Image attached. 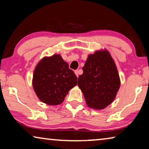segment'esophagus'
<instances>
[{
	"instance_id": "34e87169",
	"label": "esophagus",
	"mask_w": 149,
	"mask_h": 149,
	"mask_svg": "<svg viewBox=\"0 0 149 149\" xmlns=\"http://www.w3.org/2000/svg\"><path fill=\"white\" fill-rule=\"evenodd\" d=\"M74 72H75V75H76V76H77V77L79 76V70H75Z\"/></svg>"
}]
</instances>
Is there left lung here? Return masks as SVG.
<instances>
[{"mask_svg": "<svg viewBox=\"0 0 149 149\" xmlns=\"http://www.w3.org/2000/svg\"><path fill=\"white\" fill-rule=\"evenodd\" d=\"M83 71L77 85L87 105L95 110L104 109L114 101L120 87L119 74L110 52L104 49L88 55Z\"/></svg>", "mask_w": 149, "mask_h": 149, "instance_id": "1", "label": "left lung"}]
</instances>
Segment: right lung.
Listing matches in <instances>:
<instances>
[{
  "instance_id": "1",
  "label": "right lung",
  "mask_w": 149,
  "mask_h": 149,
  "mask_svg": "<svg viewBox=\"0 0 149 149\" xmlns=\"http://www.w3.org/2000/svg\"><path fill=\"white\" fill-rule=\"evenodd\" d=\"M32 84L41 102L48 105H58L77 85V77L61 55L55 54L45 56L37 64Z\"/></svg>"
}]
</instances>
